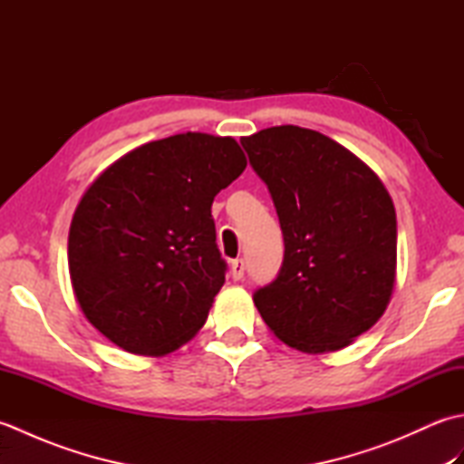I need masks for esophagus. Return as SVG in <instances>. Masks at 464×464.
I'll return each mask as SVG.
<instances>
[{"label":"esophagus","mask_w":464,"mask_h":464,"mask_svg":"<svg viewBox=\"0 0 464 464\" xmlns=\"http://www.w3.org/2000/svg\"><path fill=\"white\" fill-rule=\"evenodd\" d=\"M245 275V261L243 259H233L231 261V277L235 281H241Z\"/></svg>","instance_id":"1"}]
</instances>
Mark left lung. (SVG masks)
Here are the masks:
<instances>
[{"label":"left lung","mask_w":464,"mask_h":464,"mask_svg":"<svg viewBox=\"0 0 464 464\" xmlns=\"http://www.w3.org/2000/svg\"><path fill=\"white\" fill-rule=\"evenodd\" d=\"M267 185L283 263L253 293L277 337L304 353L347 347L379 321L397 269V215L381 179L327 135L297 125L241 140Z\"/></svg>","instance_id":"left-lung-1"}]
</instances>
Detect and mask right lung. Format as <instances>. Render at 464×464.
Returning <instances> with one entry per match:
<instances>
[{
  "instance_id": "1",
  "label": "right lung",
  "mask_w": 464,
  "mask_h": 464,
  "mask_svg": "<svg viewBox=\"0 0 464 464\" xmlns=\"http://www.w3.org/2000/svg\"><path fill=\"white\" fill-rule=\"evenodd\" d=\"M245 167L231 137L181 133L123 155L85 191L69 275L87 321L117 347L165 354L203 327L227 273L211 205Z\"/></svg>"
}]
</instances>
